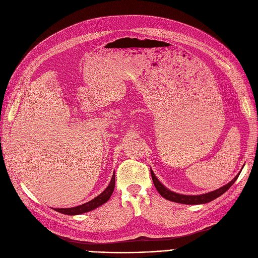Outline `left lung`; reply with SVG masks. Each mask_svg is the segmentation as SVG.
I'll use <instances>...</instances> for the list:
<instances>
[{
    "mask_svg": "<svg viewBox=\"0 0 258 258\" xmlns=\"http://www.w3.org/2000/svg\"><path fill=\"white\" fill-rule=\"evenodd\" d=\"M240 172L238 173L230 183L226 184L225 186L219 188L215 191L212 192H208V194H204V195H200V196H185V195H178L175 194L173 191H171V190L167 189L163 184H161L159 180L157 179V177L155 176V174L153 173V171L151 170V175H152V179H153V183L155 188L157 189L158 194L164 197L165 199L169 200V201H172V202H176V203H182V204H205L213 201V200L217 199L218 197H220L221 195H223L225 191H227L228 188H230L235 182L236 179L239 176Z\"/></svg>",
    "mask_w": 258,
    "mask_h": 258,
    "instance_id": "left-lung-1",
    "label": "left lung"
}]
</instances>
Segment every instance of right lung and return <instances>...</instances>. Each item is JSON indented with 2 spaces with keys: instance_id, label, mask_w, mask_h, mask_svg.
Returning a JSON list of instances; mask_svg holds the SVG:
<instances>
[{
  "instance_id": "add662e5",
  "label": "right lung",
  "mask_w": 258,
  "mask_h": 258,
  "mask_svg": "<svg viewBox=\"0 0 258 258\" xmlns=\"http://www.w3.org/2000/svg\"><path fill=\"white\" fill-rule=\"evenodd\" d=\"M114 180H116V177H114V172H113V175L111 177L109 185L97 198H94L93 200H91V201L85 203V204H82L80 206H75V207H71V208H55V211L59 212L61 214H64V215H70V216L80 215V214H84V213L93 211L94 208H97V207L101 206L102 204L106 203L108 201L109 198L111 197V195L113 192Z\"/></svg>"
}]
</instances>
